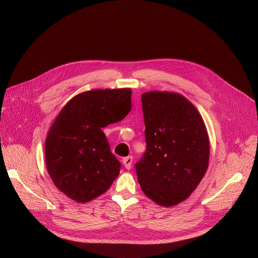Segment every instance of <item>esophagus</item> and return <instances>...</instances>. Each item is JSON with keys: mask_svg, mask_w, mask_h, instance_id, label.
I'll use <instances>...</instances> for the list:
<instances>
[{"mask_svg": "<svg viewBox=\"0 0 258 258\" xmlns=\"http://www.w3.org/2000/svg\"><path fill=\"white\" fill-rule=\"evenodd\" d=\"M122 162L125 166L126 169H130L132 167V163H133V156H127V157H124L122 159Z\"/></svg>", "mask_w": 258, "mask_h": 258, "instance_id": "1", "label": "esophagus"}]
</instances>
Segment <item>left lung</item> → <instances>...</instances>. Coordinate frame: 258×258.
<instances>
[{"label": "left lung", "instance_id": "8db88e82", "mask_svg": "<svg viewBox=\"0 0 258 258\" xmlns=\"http://www.w3.org/2000/svg\"><path fill=\"white\" fill-rule=\"evenodd\" d=\"M147 149L136 171L147 197L165 207L186 200L204 176L209 139L196 107L169 92L142 95Z\"/></svg>", "mask_w": 258, "mask_h": 258}]
</instances>
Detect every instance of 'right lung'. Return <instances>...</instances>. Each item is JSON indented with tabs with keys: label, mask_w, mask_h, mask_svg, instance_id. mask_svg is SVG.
Instances as JSON below:
<instances>
[{
	"label": "right lung",
	"mask_w": 258,
	"mask_h": 258,
	"mask_svg": "<svg viewBox=\"0 0 258 258\" xmlns=\"http://www.w3.org/2000/svg\"><path fill=\"white\" fill-rule=\"evenodd\" d=\"M132 90H93L73 97L53 122L45 143L48 172L54 185L79 203L105 193L119 174L102 128L131 111Z\"/></svg>",
	"instance_id": "right-lung-1"
}]
</instances>
